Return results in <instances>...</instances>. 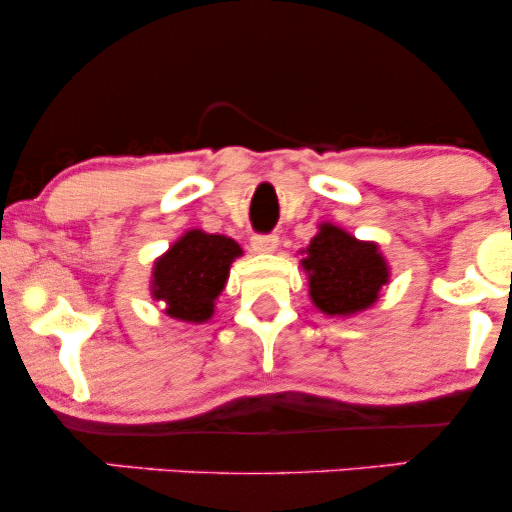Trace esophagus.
I'll use <instances>...</instances> for the list:
<instances>
[{"mask_svg":"<svg viewBox=\"0 0 512 512\" xmlns=\"http://www.w3.org/2000/svg\"><path fill=\"white\" fill-rule=\"evenodd\" d=\"M250 243L255 252H274L276 245H279V236L276 233H257V236H252Z\"/></svg>","mask_w":512,"mask_h":512,"instance_id":"1","label":"esophagus"}]
</instances>
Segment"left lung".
<instances>
[{
    "mask_svg": "<svg viewBox=\"0 0 512 512\" xmlns=\"http://www.w3.org/2000/svg\"><path fill=\"white\" fill-rule=\"evenodd\" d=\"M303 267L310 274V298L327 315H351L368 308L387 284V264L378 248L358 243L330 223L310 240Z\"/></svg>",
    "mask_w": 512,
    "mask_h": 512,
    "instance_id": "8db88e82",
    "label": "left lung"
}]
</instances>
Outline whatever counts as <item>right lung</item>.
Returning a JSON list of instances; mask_svg holds the SVG:
<instances>
[{
	"label": "right lung",
	"instance_id": "add662e5",
	"mask_svg": "<svg viewBox=\"0 0 512 512\" xmlns=\"http://www.w3.org/2000/svg\"><path fill=\"white\" fill-rule=\"evenodd\" d=\"M240 245L226 236L190 231L154 267V296L175 320L204 322L214 313V298L226 286Z\"/></svg>",
	"mask_w": 512,
	"mask_h": 512
}]
</instances>
